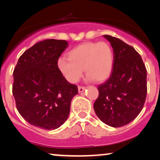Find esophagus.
I'll return each mask as SVG.
<instances>
[{"mask_svg":"<svg viewBox=\"0 0 160 160\" xmlns=\"http://www.w3.org/2000/svg\"><path fill=\"white\" fill-rule=\"evenodd\" d=\"M86 89V87H83V86H78V92H82L84 91V89Z\"/></svg>","mask_w":160,"mask_h":160,"instance_id":"esophagus-1","label":"esophagus"}]
</instances>
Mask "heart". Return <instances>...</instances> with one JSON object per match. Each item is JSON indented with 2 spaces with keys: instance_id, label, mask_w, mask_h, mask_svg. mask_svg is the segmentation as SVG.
I'll list each match as a JSON object with an SVG mask.
<instances>
[{
  "instance_id": "heart-1",
  "label": "heart",
  "mask_w": 160,
  "mask_h": 160,
  "mask_svg": "<svg viewBox=\"0 0 160 160\" xmlns=\"http://www.w3.org/2000/svg\"><path fill=\"white\" fill-rule=\"evenodd\" d=\"M67 58L58 60L61 72L71 83L77 82L84 68L89 80L96 82L106 81L113 66V52L107 42H84L70 50Z\"/></svg>"
}]
</instances>
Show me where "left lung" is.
Here are the masks:
<instances>
[{
	"label": "left lung",
	"instance_id": "obj_1",
	"mask_svg": "<svg viewBox=\"0 0 160 160\" xmlns=\"http://www.w3.org/2000/svg\"><path fill=\"white\" fill-rule=\"evenodd\" d=\"M113 52L110 77L98 85L99 95L94 109L102 122L113 128L135 119L145 103L147 94L146 68L134 48L115 37L104 35Z\"/></svg>",
	"mask_w": 160,
	"mask_h": 160
}]
</instances>
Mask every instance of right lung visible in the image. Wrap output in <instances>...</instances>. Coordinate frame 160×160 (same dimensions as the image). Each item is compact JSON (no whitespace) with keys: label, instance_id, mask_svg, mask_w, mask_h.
<instances>
[{"label":"right lung","instance_id":"add662e5","mask_svg":"<svg viewBox=\"0 0 160 160\" xmlns=\"http://www.w3.org/2000/svg\"><path fill=\"white\" fill-rule=\"evenodd\" d=\"M65 40L47 39L26 50L13 76L12 93L19 114L32 125L54 130L68 117L78 87L70 84L58 65L68 47Z\"/></svg>","mask_w":160,"mask_h":160}]
</instances>
